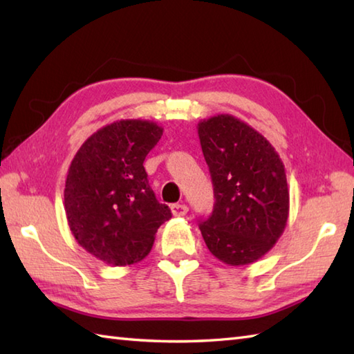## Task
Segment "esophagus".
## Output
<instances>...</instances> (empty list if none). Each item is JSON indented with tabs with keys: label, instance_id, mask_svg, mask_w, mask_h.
Instances as JSON below:
<instances>
[{
	"label": "esophagus",
	"instance_id": "obj_1",
	"mask_svg": "<svg viewBox=\"0 0 354 354\" xmlns=\"http://www.w3.org/2000/svg\"><path fill=\"white\" fill-rule=\"evenodd\" d=\"M170 209H171V214L176 217H181V216H185L187 213H189V207H187L185 204H173L170 207Z\"/></svg>",
	"mask_w": 354,
	"mask_h": 354
}]
</instances>
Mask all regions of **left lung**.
<instances>
[{
	"mask_svg": "<svg viewBox=\"0 0 354 354\" xmlns=\"http://www.w3.org/2000/svg\"><path fill=\"white\" fill-rule=\"evenodd\" d=\"M202 153L214 190V207L199 230L216 259L245 266L261 259L288 223L284 164L272 145L230 114L198 124Z\"/></svg>",
	"mask_w": 354,
	"mask_h": 354,
	"instance_id": "8db88e82",
	"label": "left lung"
}]
</instances>
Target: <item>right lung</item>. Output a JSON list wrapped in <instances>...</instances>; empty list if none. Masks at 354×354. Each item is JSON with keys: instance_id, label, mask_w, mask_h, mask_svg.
Here are the masks:
<instances>
[{"instance_id": "add662e5", "label": "right lung", "mask_w": 354, "mask_h": 354, "mask_svg": "<svg viewBox=\"0 0 354 354\" xmlns=\"http://www.w3.org/2000/svg\"><path fill=\"white\" fill-rule=\"evenodd\" d=\"M161 135L162 127L149 120H118L94 132L70 164L64 204L71 234L108 265L141 261L171 217L142 165Z\"/></svg>"}]
</instances>
